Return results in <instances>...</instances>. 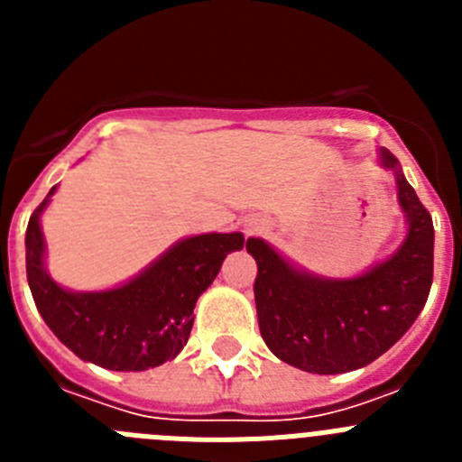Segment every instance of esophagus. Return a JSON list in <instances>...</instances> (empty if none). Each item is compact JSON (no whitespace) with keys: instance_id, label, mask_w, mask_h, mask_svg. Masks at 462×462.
Instances as JSON below:
<instances>
[{"instance_id":"1","label":"esophagus","mask_w":462,"mask_h":462,"mask_svg":"<svg viewBox=\"0 0 462 462\" xmlns=\"http://www.w3.org/2000/svg\"><path fill=\"white\" fill-rule=\"evenodd\" d=\"M245 226H247V231H250V234H259V231H263V228H268V224H266V219H247V224H245Z\"/></svg>"}]
</instances>
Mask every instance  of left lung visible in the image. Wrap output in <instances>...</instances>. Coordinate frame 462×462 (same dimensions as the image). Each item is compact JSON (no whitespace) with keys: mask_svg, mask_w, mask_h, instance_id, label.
I'll use <instances>...</instances> for the list:
<instances>
[{"mask_svg":"<svg viewBox=\"0 0 462 462\" xmlns=\"http://www.w3.org/2000/svg\"><path fill=\"white\" fill-rule=\"evenodd\" d=\"M379 164L395 175L407 236L389 259L354 277H319L293 266L266 240L250 238L254 300L263 342L280 361L312 374L365 368L405 336L432 284L430 212L386 148Z\"/></svg>","mask_w":462,"mask_h":462,"instance_id":"1","label":"left lung"}]
</instances>
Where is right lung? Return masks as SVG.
I'll list each match as a JSON object with an SVG mask.
<instances>
[{"label": "right lung", "mask_w": 462, "mask_h": 462, "mask_svg": "<svg viewBox=\"0 0 462 462\" xmlns=\"http://www.w3.org/2000/svg\"><path fill=\"white\" fill-rule=\"evenodd\" d=\"M55 189L36 208L24 234L27 282L48 328L79 358L117 373H141L178 356L189 340L196 300L228 252L243 250L245 236H189L120 287L71 291L46 271L41 212Z\"/></svg>", "instance_id": "1"}]
</instances>
